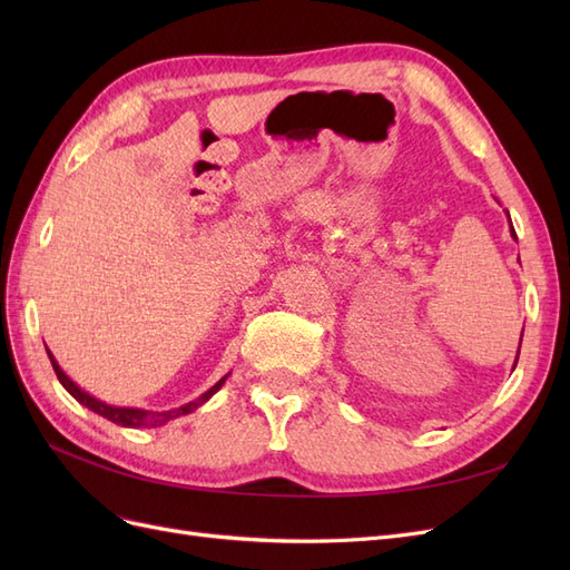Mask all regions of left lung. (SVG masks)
<instances>
[{
	"label": "left lung",
	"mask_w": 570,
	"mask_h": 570,
	"mask_svg": "<svg viewBox=\"0 0 570 570\" xmlns=\"http://www.w3.org/2000/svg\"><path fill=\"white\" fill-rule=\"evenodd\" d=\"M507 216H509V212H507ZM509 226H511V216H509ZM511 237L515 239V230H513V226H511ZM521 340H523V335H521ZM519 352H521V342H519ZM515 361H519V358H515ZM515 366V364H513Z\"/></svg>",
	"instance_id": "8db88e82"
}]
</instances>
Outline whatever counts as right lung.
<instances>
[{
  "label": "right lung",
  "instance_id": "right-lung-1",
  "mask_svg": "<svg viewBox=\"0 0 570 570\" xmlns=\"http://www.w3.org/2000/svg\"><path fill=\"white\" fill-rule=\"evenodd\" d=\"M47 356H49V361H51V368H55V373H57V377H59V383L66 387V392L71 394L76 402H80L82 406H88L90 411L99 413V416H105L107 421H111V423H116V425H124V428H159V425H166L168 421L187 416V413H193L195 409H199L202 404L209 402L212 396L223 387V383L228 381V375H230V373L223 375L220 381H218L212 390H206L202 396H197V400L187 402V404H183V406H178V409L147 411V409H135V406H114V404H107V402L97 400V396H92L90 392H85L82 387H78V385L71 381V377H68V375L61 371V366L57 364L55 354H51L49 350H47Z\"/></svg>",
  "mask_w": 570,
  "mask_h": 570
}]
</instances>
